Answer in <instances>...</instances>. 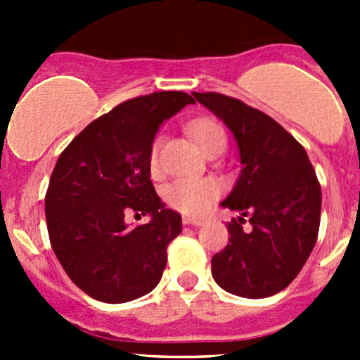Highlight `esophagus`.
I'll use <instances>...</instances> for the list:
<instances>
[{
	"label": "esophagus",
	"mask_w": 360,
	"mask_h": 360,
	"mask_svg": "<svg viewBox=\"0 0 360 360\" xmlns=\"http://www.w3.org/2000/svg\"><path fill=\"white\" fill-rule=\"evenodd\" d=\"M183 223L191 224V226H202L205 219H202V217H183Z\"/></svg>",
	"instance_id": "esophagus-1"
}]
</instances>
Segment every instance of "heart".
Here are the masks:
<instances>
[{
    "mask_svg": "<svg viewBox=\"0 0 360 360\" xmlns=\"http://www.w3.org/2000/svg\"><path fill=\"white\" fill-rule=\"evenodd\" d=\"M190 134L195 137L198 146L205 155L226 146V134L221 129L219 123L214 120H195L190 123ZM160 137L153 141L150 150V170L151 174H158L160 170ZM221 195V184L216 179H176L167 184L163 190V198L167 205L176 209L177 212L188 216H200L207 207L214 203Z\"/></svg>",
    "mask_w": 360,
    "mask_h": 360,
    "instance_id": "b5f03b06",
    "label": "heart"
}]
</instances>
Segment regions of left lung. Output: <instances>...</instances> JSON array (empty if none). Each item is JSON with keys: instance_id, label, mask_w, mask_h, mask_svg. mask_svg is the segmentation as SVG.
<instances>
[{"instance_id": "obj_1", "label": "left lung", "mask_w": 360, "mask_h": 360, "mask_svg": "<svg viewBox=\"0 0 360 360\" xmlns=\"http://www.w3.org/2000/svg\"><path fill=\"white\" fill-rule=\"evenodd\" d=\"M193 96L231 130L242 163L237 184L221 202L240 216L228 223L226 248L212 256V277L235 296H274L315 248L321 184L304 148L271 116L223 94Z\"/></svg>"}]
</instances>
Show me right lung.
Instances as JSON below:
<instances>
[{
  "label": "right lung",
  "mask_w": 360,
  "mask_h": 360,
  "mask_svg": "<svg viewBox=\"0 0 360 360\" xmlns=\"http://www.w3.org/2000/svg\"><path fill=\"white\" fill-rule=\"evenodd\" d=\"M195 99L184 92L134 97L86 125L60 153L45 197L50 244L68 277L104 303L151 292L167 264V245L181 233L150 179L158 127ZM152 216L129 229L124 216Z\"/></svg>",
  "instance_id": "obj_1"
}]
</instances>
